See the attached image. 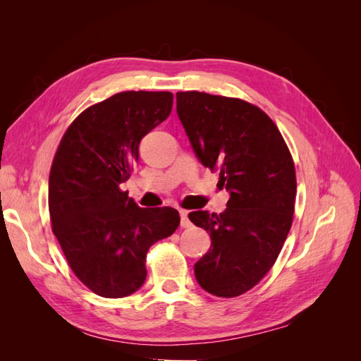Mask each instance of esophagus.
Listing matches in <instances>:
<instances>
[{
	"label": "esophagus",
	"instance_id": "esophagus-1",
	"mask_svg": "<svg viewBox=\"0 0 361 361\" xmlns=\"http://www.w3.org/2000/svg\"><path fill=\"white\" fill-rule=\"evenodd\" d=\"M179 214H180V226H182L183 228L191 227V221H190V218H188V211L180 209Z\"/></svg>",
	"mask_w": 361,
	"mask_h": 361
}]
</instances>
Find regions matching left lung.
I'll use <instances>...</instances> for the list:
<instances>
[{"instance_id": "obj_1", "label": "left lung", "mask_w": 361, "mask_h": 361, "mask_svg": "<svg viewBox=\"0 0 361 361\" xmlns=\"http://www.w3.org/2000/svg\"><path fill=\"white\" fill-rule=\"evenodd\" d=\"M176 110L195 157L220 170L231 194L220 215H188L212 241L194 274L206 292L238 297L265 277L290 231L297 195L290 152L276 123L243 99L178 92Z\"/></svg>"}]
</instances>
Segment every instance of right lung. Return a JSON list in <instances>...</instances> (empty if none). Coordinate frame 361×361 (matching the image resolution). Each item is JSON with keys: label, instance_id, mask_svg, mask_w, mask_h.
<instances>
[{"label": "right lung", "instance_id": "right-lung-1", "mask_svg": "<svg viewBox=\"0 0 361 361\" xmlns=\"http://www.w3.org/2000/svg\"><path fill=\"white\" fill-rule=\"evenodd\" d=\"M170 92H122L94 104L64 133L49 173V215L68 264L104 298H123L146 280V255L174 233L173 207H140L120 185L140 141L166 120Z\"/></svg>", "mask_w": 361, "mask_h": 361}]
</instances>
